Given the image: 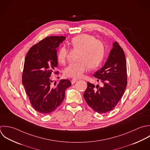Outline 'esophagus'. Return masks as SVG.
Listing matches in <instances>:
<instances>
[{"label": "esophagus", "instance_id": "esophagus-1", "mask_svg": "<svg viewBox=\"0 0 150 150\" xmlns=\"http://www.w3.org/2000/svg\"><path fill=\"white\" fill-rule=\"evenodd\" d=\"M76 81H77V79H72L71 80V83H72V84H74V83H75Z\"/></svg>", "mask_w": 150, "mask_h": 150}]
</instances>
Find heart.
<instances>
[{
	"instance_id": "1",
	"label": "heart",
	"mask_w": 150,
	"mask_h": 150,
	"mask_svg": "<svg viewBox=\"0 0 150 150\" xmlns=\"http://www.w3.org/2000/svg\"><path fill=\"white\" fill-rule=\"evenodd\" d=\"M73 48L80 50L78 55L79 62L70 64L64 70L66 77L78 79L81 78L88 68L93 69L98 67L102 62L105 54V47L103 43L93 35L81 34L73 37L71 41ZM68 50L64 46L58 51V62L64 64L67 61Z\"/></svg>"
}]
</instances>
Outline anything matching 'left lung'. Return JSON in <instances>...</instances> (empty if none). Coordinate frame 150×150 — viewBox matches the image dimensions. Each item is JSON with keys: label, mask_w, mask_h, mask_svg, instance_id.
Returning <instances> with one entry per match:
<instances>
[{"label": "left lung", "mask_w": 150, "mask_h": 150, "mask_svg": "<svg viewBox=\"0 0 150 150\" xmlns=\"http://www.w3.org/2000/svg\"><path fill=\"white\" fill-rule=\"evenodd\" d=\"M93 76L103 86L87 83L83 96L88 105L99 113H105L113 109L123 95L127 84L126 57L117 42L113 44L107 61Z\"/></svg>", "instance_id": "8db88e82"}]
</instances>
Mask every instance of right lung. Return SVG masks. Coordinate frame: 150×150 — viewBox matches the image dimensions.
Here are the masks:
<instances>
[{
    "label": "right lung",
    "mask_w": 150,
    "mask_h": 150,
    "mask_svg": "<svg viewBox=\"0 0 150 150\" xmlns=\"http://www.w3.org/2000/svg\"><path fill=\"white\" fill-rule=\"evenodd\" d=\"M64 36H50L30 48L25 58L22 83L31 106L38 112L46 115L53 112L65 98V90L71 85L68 79H61L52 88L51 75L58 67L57 48L65 40Z\"/></svg>",
    "instance_id": "1"
}]
</instances>
